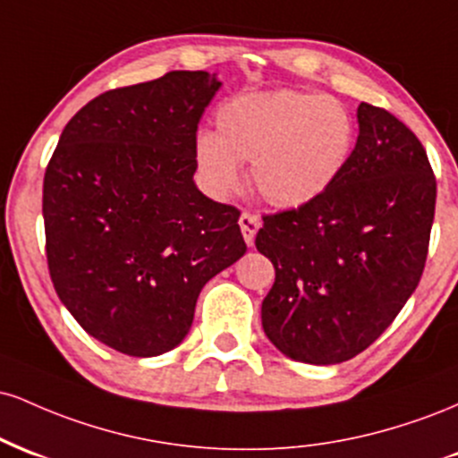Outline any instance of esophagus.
<instances>
[{"instance_id":"1","label":"esophagus","mask_w":458,"mask_h":458,"mask_svg":"<svg viewBox=\"0 0 458 458\" xmlns=\"http://www.w3.org/2000/svg\"><path fill=\"white\" fill-rule=\"evenodd\" d=\"M239 225H241V233H243V239L247 245H254L256 233L260 228V217L254 213H241L239 217Z\"/></svg>"}]
</instances>
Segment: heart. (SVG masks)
Instances as JSON below:
<instances>
[{
	"instance_id": "heart-1",
	"label": "heart",
	"mask_w": 458,
	"mask_h": 458,
	"mask_svg": "<svg viewBox=\"0 0 458 458\" xmlns=\"http://www.w3.org/2000/svg\"><path fill=\"white\" fill-rule=\"evenodd\" d=\"M355 146V120L343 101L303 90L250 92L217 112V133L196 138V163L215 193L243 185L251 163L265 202L299 208L338 181Z\"/></svg>"
}]
</instances>
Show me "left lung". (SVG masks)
I'll use <instances>...</instances> for the list:
<instances>
[{
    "mask_svg": "<svg viewBox=\"0 0 458 458\" xmlns=\"http://www.w3.org/2000/svg\"><path fill=\"white\" fill-rule=\"evenodd\" d=\"M360 135L323 196L265 215L256 247L276 282L262 329L277 351L329 366L368 349L422 277L437 182L427 150L396 115L357 107Z\"/></svg>",
    "mask_w": 458,
    "mask_h": 458,
    "instance_id": "left-lung-1",
    "label": "left lung"
}]
</instances>
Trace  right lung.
<instances>
[{"label":"right lung","instance_id":"obj_1","mask_svg":"<svg viewBox=\"0 0 458 458\" xmlns=\"http://www.w3.org/2000/svg\"><path fill=\"white\" fill-rule=\"evenodd\" d=\"M222 81L172 71L92 98L45 172L47 262L92 338L131 357L185 340L199 291L245 254L239 211L193 182L196 133Z\"/></svg>","mask_w":458,"mask_h":458}]
</instances>
